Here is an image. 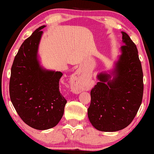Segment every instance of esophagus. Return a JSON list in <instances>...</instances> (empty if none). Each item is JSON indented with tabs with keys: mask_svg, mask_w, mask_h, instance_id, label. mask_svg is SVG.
Masks as SVG:
<instances>
[{
	"mask_svg": "<svg viewBox=\"0 0 154 154\" xmlns=\"http://www.w3.org/2000/svg\"><path fill=\"white\" fill-rule=\"evenodd\" d=\"M82 75L79 73H77L73 78V81L72 82L71 88L75 93L79 94L84 90V85H83Z\"/></svg>",
	"mask_w": 154,
	"mask_h": 154,
	"instance_id": "obj_1",
	"label": "esophagus"
}]
</instances>
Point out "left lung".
Here are the masks:
<instances>
[{"mask_svg": "<svg viewBox=\"0 0 154 154\" xmlns=\"http://www.w3.org/2000/svg\"><path fill=\"white\" fill-rule=\"evenodd\" d=\"M122 55L116 63L114 79L100 73L99 82L91 91L88 117L98 131L115 132L131 123L142 103L143 74L136 45L125 32H122ZM108 84H106V82Z\"/></svg>", "mask_w": 154, "mask_h": 154, "instance_id": "obj_1", "label": "left lung"}]
</instances>
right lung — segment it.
I'll list each match as a JSON object with an SVG mask.
<instances>
[{"label": "right lung", "instance_id": "1", "mask_svg": "<svg viewBox=\"0 0 154 154\" xmlns=\"http://www.w3.org/2000/svg\"><path fill=\"white\" fill-rule=\"evenodd\" d=\"M45 26L37 29L21 45L9 82L11 101L16 112L26 125L40 131L57 125L67 102L59 88L63 73L42 69L37 60L41 29Z\"/></svg>", "mask_w": 154, "mask_h": 154}]
</instances>
